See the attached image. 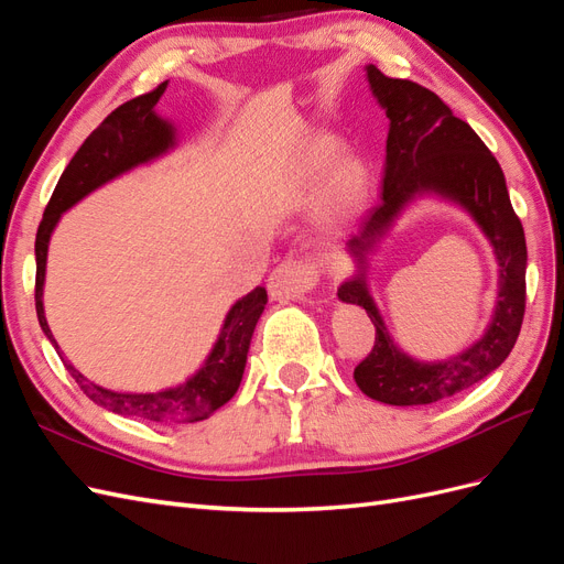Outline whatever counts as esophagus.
I'll use <instances>...</instances> for the list:
<instances>
[{
  "label": "esophagus",
  "instance_id": "obj_1",
  "mask_svg": "<svg viewBox=\"0 0 564 564\" xmlns=\"http://www.w3.org/2000/svg\"><path fill=\"white\" fill-rule=\"evenodd\" d=\"M317 284V265L311 259H296L286 256L278 268L270 272L268 292L272 299H294L305 296Z\"/></svg>",
  "mask_w": 564,
  "mask_h": 564
}]
</instances>
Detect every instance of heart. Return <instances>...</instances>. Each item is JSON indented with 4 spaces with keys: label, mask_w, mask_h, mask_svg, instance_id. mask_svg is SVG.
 Returning a JSON list of instances; mask_svg holds the SVG:
<instances>
[{
    "label": "heart",
    "mask_w": 564,
    "mask_h": 564,
    "mask_svg": "<svg viewBox=\"0 0 564 564\" xmlns=\"http://www.w3.org/2000/svg\"><path fill=\"white\" fill-rule=\"evenodd\" d=\"M334 158V145H322L305 158L301 172L305 176H319L327 169L329 160ZM367 193V172L357 160H344L334 172L332 178V199H329V214L332 218H346L352 214Z\"/></svg>",
    "instance_id": "1"
}]
</instances>
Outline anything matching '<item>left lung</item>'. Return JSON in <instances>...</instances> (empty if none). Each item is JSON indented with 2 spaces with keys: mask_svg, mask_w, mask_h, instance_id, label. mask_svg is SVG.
<instances>
[{
  "mask_svg": "<svg viewBox=\"0 0 564 564\" xmlns=\"http://www.w3.org/2000/svg\"><path fill=\"white\" fill-rule=\"evenodd\" d=\"M367 79L386 108L390 131L381 204L350 237L348 251L362 268L365 256L404 204L416 193L431 191L470 212L499 261V301L487 334L466 352L437 365L414 362L395 348L367 292L362 272L338 289V299L362 305L377 327L371 352L355 367L357 388L367 398L392 406L433 404L482 381L513 350L527 301L524 230L510 204L497 158L437 94L416 82L388 77L377 65H367Z\"/></svg>",
  "mask_w": 564,
  "mask_h": 564,
  "instance_id": "8db88e82",
  "label": "left lung"
}]
</instances>
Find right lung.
<instances>
[{
  "instance_id": "1",
  "label": "right lung",
  "mask_w": 564,
  "mask_h": 564,
  "mask_svg": "<svg viewBox=\"0 0 564 564\" xmlns=\"http://www.w3.org/2000/svg\"><path fill=\"white\" fill-rule=\"evenodd\" d=\"M164 89L166 82H162L158 89H152L143 96H135L127 100V104L115 108L104 122L98 124V129L91 131L89 139L82 143L70 164L65 166V172L46 204L42 224L37 228L35 308L42 332L46 334L51 344H54L65 369L70 371V377L77 381L79 390L89 400L110 409L115 414L143 419L152 423H195L214 414L218 406H224L235 395L237 388H240L247 365L249 340L256 322H259L268 303V292L263 286H256L251 294H247L232 305L212 355L191 381L160 392H145V395L143 392H112L91 383L89 379H84V373H79L70 362H67L63 352L58 350L56 338L46 324L42 303L48 237L54 232L61 214L65 209H70L84 195L96 191L98 185L129 172L135 164H143L152 158L162 155V152L174 145L172 124L155 115V106Z\"/></svg>"
}]
</instances>
